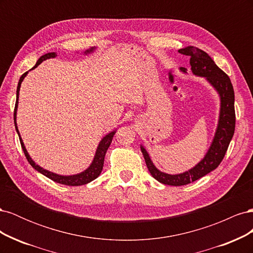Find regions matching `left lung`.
<instances>
[{
	"label": "left lung",
	"mask_w": 253,
	"mask_h": 253,
	"mask_svg": "<svg viewBox=\"0 0 253 253\" xmlns=\"http://www.w3.org/2000/svg\"><path fill=\"white\" fill-rule=\"evenodd\" d=\"M178 51L182 55L190 56L191 71L193 75L198 77H205L217 91L220 99V109L216 131L208 152L200 163L186 172L172 175L159 171L152 163L147 150L140 145L142 155L151 175L159 182L169 186L188 185L215 170L224 159L235 128L234 90L230 78L214 63L212 58L204 50L194 46H188ZM180 71L186 73V68H180Z\"/></svg>",
	"instance_id": "left-lung-1"
}]
</instances>
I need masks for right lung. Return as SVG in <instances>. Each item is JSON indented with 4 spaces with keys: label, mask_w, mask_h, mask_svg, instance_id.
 <instances>
[{
    "label": "right lung",
    "mask_w": 253,
    "mask_h": 253,
    "mask_svg": "<svg viewBox=\"0 0 253 253\" xmlns=\"http://www.w3.org/2000/svg\"><path fill=\"white\" fill-rule=\"evenodd\" d=\"M94 50H95V47H91L90 49H87V50L84 51V53H85V55H87V53L93 52ZM56 57H57V53L56 52L45 53V55L40 57L39 60L37 61L36 65L32 68V70H34V68H36L40 63H42L43 61L47 60V59H50V58H56ZM27 74H28V72L23 74L21 76L20 80H19V83H18V87H17V101H16V106H14L13 119H14V126H16L17 133L19 135V138H20V142H21V145H22L23 152H24V154H25V156H26V158L28 160V163L32 165V167L34 168V169H36L38 172H40L44 176H46V177H48L49 179L56 181L58 183H62V185H66V186H82V185H86V183L90 182L91 180L96 179L98 176L100 175V173L102 171L105 153H106V151H108V149L110 147V144H111V142L113 140V137H114L115 133H116V129L103 137V138L101 139V141L99 142V144H98L97 150H96V154L94 156V159H93V162H91L90 166L87 168L86 170H84L83 172H81L79 174L67 175V176L66 175H59V174H56V173H53V172L45 170V169H43V168H41L40 166L36 165V163L34 162V160L32 159V157H30L29 154H28V152H27L25 145H24V142H23L21 136H20L18 126H17V110H18V103H19V91H20V87H21V83H22L23 79L26 77Z\"/></svg>",
    "instance_id": "add662e5"
}]
</instances>
